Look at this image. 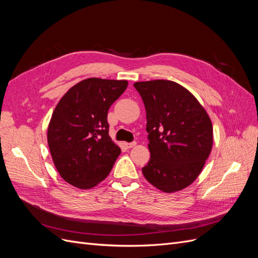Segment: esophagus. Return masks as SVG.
I'll return each instance as SVG.
<instances>
[{
	"label": "esophagus",
	"mask_w": 258,
	"mask_h": 258,
	"mask_svg": "<svg viewBox=\"0 0 258 258\" xmlns=\"http://www.w3.org/2000/svg\"><path fill=\"white\" fill-rule=\"evenodd\" d=\"M124 145H126L127 148H131V147H135L137 145L136 142H131V143H124Z\"/></svg>",
	"instance_id": "esophagus-1"
}]
</instances>
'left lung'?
Instances as JSON below:
<instances>
[{"label":"left lung","mask_w":258,"mask_h":258,"mask_svg":"<svg viewBox=\"0 0 258 258\" xmlns=\"http://www.w3.org/2000/svg\"><path fill=\"white\" fill-rule=\"evenodd\" d=\"M134 86L145 106L150 140L151 159L142 168L143 175L161 191L182 190L198 177L212 150L210 117L192 93L175 82Z\"/></svg>","instance_id":"obj_1"}]
</instances>
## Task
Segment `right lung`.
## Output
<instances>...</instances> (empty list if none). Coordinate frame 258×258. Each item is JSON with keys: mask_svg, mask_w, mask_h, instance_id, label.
<instances>
[{"mask_svg": "<svg viewBox=\"0 0 258 258\" xmlns=\"http://www.w3.org/2000/svg\"><path fill=\"white\" fill-rule=\"evenodd\" d=\"M127 86V81L91 77L60 99L47 141L54 167L67 183L89 189L111 172L121 151L108 136L107 112Z\"/></svg>", "mask_w": 258, "mask_h": 258, "instance_id": "right-lung-1", "label": "right lung"}]
</instances>
